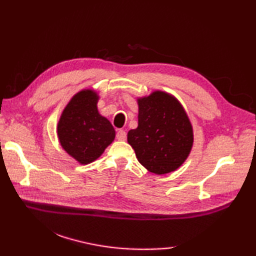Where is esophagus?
<instances>
[{"instance_id": "34e87169", "label": "esophagus", "mask_w": 256, "mask_h": 256, "mask_svg": "<svg viewBox=\"0 0 256 256\" xmlns=\"http://www.w3.org/2000/svg\"><path fill=\"white\" fill-rule=\"evenodd\" d=\"M116 138L118 140H126V133H125L124 130H118L116 133Z\"/></svg>"}]
</instances>
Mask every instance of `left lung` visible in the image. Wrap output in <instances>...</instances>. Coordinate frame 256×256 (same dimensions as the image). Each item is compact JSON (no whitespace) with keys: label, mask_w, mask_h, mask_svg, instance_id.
<instances>
[{"label":"left lung","mask_w":256,"mask_h":256,"mask_svg":"<svg viewBox=\"0 0 256 256\" xmlns=\"http://www.w3.org/2000/svg\"><path fill=\"white\" fill-rule=\"evenodd\" d=\"M138 125L130 130L128 142L138 160L156 175L175 172L192 152L194 130L182 103L156 90L138 98Z\"/></svg>","instance_id":"left-lung-1"}]
</instances>
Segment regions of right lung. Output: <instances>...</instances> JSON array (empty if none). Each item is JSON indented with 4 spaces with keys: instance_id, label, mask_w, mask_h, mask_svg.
<instances>
[{
    "instance_id": "obj_1",
    "label": "right lung",
    "mask_w": 256,
    "mask_h": 256,
    "mask_svg": "<svg viewBox=\"0 0 256 256\" xmlns=\"http://www.w3.org/2000/svg\"><path fill=\"white\" fill-rule=\"evenodd\" d=\"M99 98L94 89L77 92L64 108L57 124L62 148L81 165L99 158L116 138L112 124L98 110Z\"/></svg>"
}]
</instances>
